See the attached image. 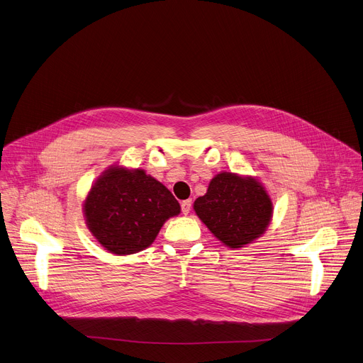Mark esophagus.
<instances>
[{"label":"esophagus","mask_w":363,"mask_h":363,"mask_svg":"<svg viewBox=\"0 0 363 363\" xmlns=\"http://www.w3.org/2000/svg\"><path fill=\"white\" fill-rule=\"evenodd\" d=\"M191 207H192V201L191 200H185L181 203V210H182V214H188L191 211Z\"/></svg>","instance_id":"esophagus-1"}]
</instances>
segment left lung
<instances>
[{"mask_svg":"<svg viewBox=\"0 0 363 363\" xmlns=\"http://www.w3.org/2000/svg\"><path fill=\"white\" fill-rule=\"evenodd\" d=\"M195 214L225 246L243 247L267 232L272 201L265 186L252 177L217 174L206 195L194 203Z\"/></svg>","mask_w":363,"mask_h":363,"instance_id":"left-lung-1","label":"left lung"}]
</instances>
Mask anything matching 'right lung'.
Instances as JSON below:
<instances>
[{
  "instance_id": "obj_1",
  "label": "right lung",
  "mask_w": 363,
  "mask_h": 363,
  "mask_svg": "<svg viewBox=\"0 0 363 363\" xmlns=\"http://www.w3.org/2000/svg\"><path fill=\"white\" fill-rule=\"evenodd\" d=\"M181 213L171 191L143 169L114 167L104 171L84 201L92 236L114 255L149 247L163 223Z\"/></svg>"
}]
</instances>
